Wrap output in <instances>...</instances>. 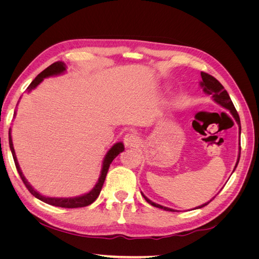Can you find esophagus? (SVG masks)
Here are the masks:
<instances>
[{
    "mask_svg": "<svg viewBox=\"0 0 259 259\" xmlns=\"http://www.w3.org/2000/svg\"><path fill=\"white\" fill-rule=\"evenodd\" d=\"M124 145L127 148L138 147L139 137L135 134V133H128V134H126L124 137Z\"/></svg>",
    "mask_w": 259,
    "mask_h": 259,
    "instance_id": "esophagus-1",
    "label": "esophagus"
}]
</instances>
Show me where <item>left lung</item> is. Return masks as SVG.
Masks as SVG:
<instances>
[{"label": "left lung", "mask_w": 259, "mask_h": 259, "mask_svg": "<svg viewBox=\"0 0 259 259\" xmlns=\"http://www.w3.org/2000/svg\"><path fill=\"white\" fill-rule=\"evenodd\" d=\"M201 77H202V81L200 82V85L201 88H203V91H204V93H206L207 95H211V97H213L214 101H216V103L218 105H221L222 107H224L225 109H227V110H229L230 113L233 115L234 120L237 121L238 125H239V133L241 134V123H240V117H239V114L236 110V108H234L233 104H232V100L229 96V94L227 93V91L224 89V86L221 84V82H219L218 80H216L214 76H211L210 74L206 73V72H201ZM240 154H241V146L239 147V156H238V161L236 163V166H234L233 168V171L234 169L237 168L238 166V163H239V160H240ZM143 194V192H142ZM143 197L145 198V200L149 203V204H151L152 206H155L158 208H162L164 210H169V211H175V209L173 208H169V207H166V206H162L160 204H156V203L152 202L151 200H149L147 197H145V195L143 194ZM214 199V198H213ZM211 199V200H213ZM210 200V201H211ZM206 202L205 204H202L201 206H198L197 208H201V207H204L205 205H207L208 203L210 202Z\"/></svg>", "instance_id": "obj_1"}]
</instances>
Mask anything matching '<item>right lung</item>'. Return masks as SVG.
Instances as JSON below:
<instances>
[{"instance_id": "right-lung-1", "label": "right lung", "mask_w": 259, "mask_h": 259, "mask_svg": "<svg viewBox=\"0 0 259 259\" xmlns=\"http://www.w3.org/2000/svg\"><path fill=\"white\" fill-rule=\"evenodd\" d=\"M65 71H66V65L64 64V62H61V61L54 62L53 65H51L50 67H48L45 70H43V71L40 74H38L32 82H31V84L29 85V88H28V91L30 92L31 90L35 89L36 86L43 81V79H45V77H49V76H52V75H57V74H60V73L65 72ZM9 140H10V148H11V151H12V154H13L15 165H16L18 174H19L21 180L23 182V184H25V186L27 187V189L30 191V193L34 195L36 199L41 200L45 203H48V204H50V205L65 207V208H77V207H84V206H88V205L92 204V203L98 198V195L101 191V188H103V185L105 183L108 169H109V167H110L111 162L121 152L124 151V145L122 143H116L115 145H113L110 148V150L107 152L105 159H104L103 168H101V173H100L98 182L95 185V187H94L90 192L85 193L83 195H80V197H75V198H50V197H45V195H42V194L38 193L37 191H35L33 188L31 187V185L27 182V179L25 178V176H23L22 171L19 167L17 158H16V153H15V150H14L12 136H11V128H10V132H9Z\"/></svg>"}]
</instances>
